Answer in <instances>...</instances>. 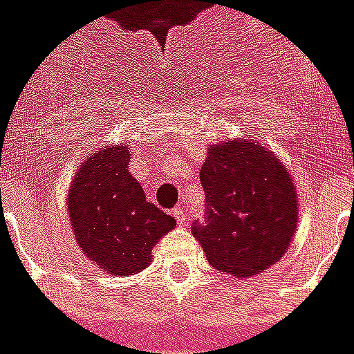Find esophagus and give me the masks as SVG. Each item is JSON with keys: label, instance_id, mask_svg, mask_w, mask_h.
<instances>
[{"label": "esophagus", "instance_id": "obj_1", "mask_svg": "<svg viewBox=\"0 0 354 354\" xmlns=\"http://www.w3.org/2000/svg\"><path fill=\"white\" fill-rule=\"evenodd\" d=\"M173 216L177 218V222H179L181 226L187 222V212H185L183 208H175V210H173Z\"/></svg>", "mask_w": 354, "mask_h": 354}]
</instances>
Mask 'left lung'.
<instances>
[{"label": "left lung", "instance_id": "8db88e82", "mask_svg": "<svg viewBox=\"0 0 354 354\" xmlns=\"http://www.w3.org/2000/svg\"><path fill=\"white\" fill-rule=\"evenodd\" d=\"M205 222H194L208 263L249 279L286 253L298 222L292 175L279 156L253 140H226L208 148L201 167Z\"/></svg>", "mask_w": 354, "mask_h": 354}]
</instances>
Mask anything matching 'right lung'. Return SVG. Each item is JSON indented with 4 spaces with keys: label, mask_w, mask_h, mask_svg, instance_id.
Listing matches in <instances>:
<instances>
[{
    "label": "right lung",
    "mask_w": 354,
    "mask_h": 354,
    "mask_svg": "<svg viewBox=\"0 0 354 354\" xmlns=\"http://www.w3.org/2000/svg\"><path fill=\"white\" fill-rule=\"evenodd\" d=\"M128 165V142L99 148L77 169L66 198L83 255L115 277L146 269L151 248L177 224L173 216L146 201Z\"/></svg>",
    "instance_id": "1"
}]
</instances>
